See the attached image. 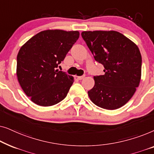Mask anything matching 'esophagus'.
<instances>
[{"label": "esophagus", "instance_id": "1", "mask_svg": "<svg viewBox=\"0 0 154 154\" xmlns=\"http://www.w3.org/2000/svg\"><path fill=\"white\" fill-rule=\"evenodd\" d=\"M84 78H85V75H82V76H77V79L80 80V81H81V80H83Z\"/></svg>", "mask_w": 154, "mask_h": 154}]
</instances>
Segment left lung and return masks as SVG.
I'll list each match as a JSON object with an SVG mask.
<instances>
[{
    "label": "left lung",
    "instance_id": "1",
    "mask_svg": "<svg viewBox=\"0 0 154 154\" xmlns=\"http://www.w3.org/2000/svg\"><path fill=\"white\" fill-rule=\"evenodd\" d=\"M81 35L94 60L104 67V75L94 76V87L88 92L90 100L108 110L121 108L140 85L142 56L139 48L116 31H86Z\"/></svg>",
    "mask_w": 154,
    "mask_h": 154
}]
</instances>
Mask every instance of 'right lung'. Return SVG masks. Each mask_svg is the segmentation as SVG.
I'll return each mask as SVG.
<instances>
[{
  "label": "right lung",
  "instance_id": "add662e5",
  "mask_svg": "<svg viewBox=\"0 0 154 154\" xmlns=\"http://www.w3.org/2000/svg\"><path fill=\"white\" fill-rule=\"evenodd\" d=\"M79 34L78 31L45 30L21 47L17 57V76L23 91L35 104L52 106L66 97L74 79L56 68Z\"/></svg>",
  "mask_w": 154,
  "mask_h": 154
}]
</instances>
